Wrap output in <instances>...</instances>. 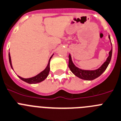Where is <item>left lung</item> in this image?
<instances>
[{
    "label": "left lung",
    "mask_w": 121,
    "mask_h": 121,
    "mask_svg": "<svg viewBox=\"0 0 121 121\" xmlns=\"http://www.w3.org/2000/svg\"><path fill=\"white\" fill-rule=\"evenodd\" d=\"M109 38L110 39V36H109ZM111 55H112V48L109 52V56L107 58L106 61L99 69L94 70V71H87V70H82V69H79V68L75 66L72 63L71 56L69 55L68 66H69L71 72L77 77H78L82 79L85 80H92L97 78L105 71L107 68L108 66L109 63H110V61H111Z\"/></svg>",
    "instance_id": "left-lung-1"
}]
</instances>
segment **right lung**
Instances as JSON below:
<instances>
[{
    "label": "right lung",
    "mask_w": 121,
    "mask_h": 121,
    "mask_svg": "<svg viewBox=\"0 0 121 121\" xmlns=\"http://www.w3.org/2000/svg\"><path fill=\"white\" fill-rule=\"evenodd\" d=\"M8 56H9V61H10V66H11V68L13 69L12 65H11V56H10V53H9V54H8ZM52 56L50 58L49 63H48V66H47V67H46V69H45L43 71H42L41 72H40L39 74H38L37 75H36V76L33 77H31V78H22V77H21L20 76H18V77L22 80L24 81V82H26L30 84L37 83H39L41 82H42V81L44 80L47 78V77L48 76V75H49V71H50V59H51Z\"/></svg>",
    "instance_id": "obj_1"
}]
</instances>
